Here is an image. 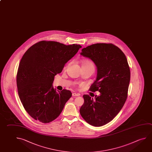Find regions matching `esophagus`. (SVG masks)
<instances>
[{"label":"esophagus","mask_w":152,"mask_h":152,"mask_svg":"<svg viewBox=\"0 0 152 152\" xmlns=\"http://www.w3.org/2000/svg\"><path fill=\"white\" fill-rule=\"evenodd\" d=\"M72 96H80V94L77 93H73L72 94Z\"/></svg>","instance_id":"34e87169"}]
</instances>
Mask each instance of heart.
<instances>
[{
  "instance_id": "heart-1",
  "label": "heart",
  "mask_w": 152,
  "mask_h": 152,
  "mask_svg": "<svg viewBox=\"0 0 152 152\" xmlns=\"http://www.w3.org/2000/svg\"><path fill=\"white\" fill-rule=\"evenodd\" d=\"M69 64L67 65L66 67H65V68H67ZM82 69H91L93 70L94 71L95 69V67H94V64H93V62L91 60H86L83 62L82 63Z\"/></svg>"
}]
</instances>
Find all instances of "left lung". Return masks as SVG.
<instances>
[{"mask_svg":"<svg viewBox=\"0 0 152 152\" xmlns=\"http://www.w3.org/2000/svg\"><path fill=\"white\" fill-rule=\"evenodd\" d=\"M80 54L91 59L97 67L96 80L89 90L100 92L91 98L84 94L80 114L90 125L101 126L113 120L128 97L130 70L125 54L111 43H97L82 50Z\"/></svg>","mask_w":152,"mask_h":152,"instance_id":"1","label":"left lung"}]
</instances>
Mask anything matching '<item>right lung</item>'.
<instances>
[{"label":"right lung","instance_id":"1","mask_svg":"<svg viewBox=\"0 0 152 152\" xmlns=\"http://www.w3.org/2000/svg\"><path fill=\"white\" fill-rule=\"evenodd\" d=\"M82 46L42 40L28 49L19 64L16 84L19 98L31 117L43 123L56 119L72 96L69 90L56 91L55 75Z\"/></svg>","mask_w":152,"mask_h":152}]
</instances>
